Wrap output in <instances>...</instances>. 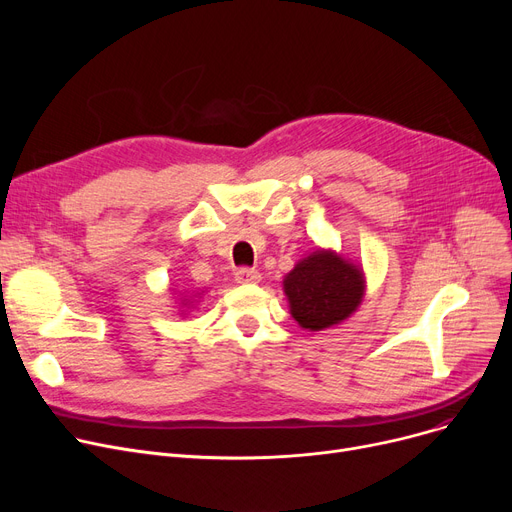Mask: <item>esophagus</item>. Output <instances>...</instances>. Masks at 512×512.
I'll return each instance as SVG.
<instances>
[{
	"instance_id": "1",
	"label": "esophagus",
	"mask_w": 512,
	"mask_h": 512,
	"mask_svg": "<svg viewBox=\"0 0 512 512\" xmlns=\"http://www.w3.org/2000/svg\"><path fill=\"white\" fill-rule=\"evenodd\" d=\"M234 280L238 284H257L261 280V274L257 270H251V267H240L234 274Z\"/></svg>"
}]
</instances>
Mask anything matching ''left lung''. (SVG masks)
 Instances as JSON below:
<instances>
[{
    "mask_svg": "<svg viewBox=\"0 0 512 512\" xmlns=\"http://www.w3.org/2000/svg\"><path fill=\"white\" fill-rule=\"evenodd\" d=\"M290 315L309 332L334 328L351 317L365 297L363 267L332 249H315L284 276Z\"/></svg>",
    "mask_w": 512,
    "mask_h": 512,
    "instance_id": "obj_1",
    "label": "left lung"
}]
</instances>
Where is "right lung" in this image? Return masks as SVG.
I'll return each mask as SVG.
<instances>
[{
	"label": "right lung",
	"instance_id": "1",
	"mask_svg": "<svg viewBox=\"0 0 512 512\" xmlns=\"http://www.w3.org/2000/svg\"><path fill=\"white\" fill-rule=\"evenodd\" d=\"M199 294H203V292H197V294H188V292H182V301H180V311H182V315L191 309V305L199 299Z\"/></svg>",
	"mask_w": 512,
	"mask_h": 512
}]
</instances>
